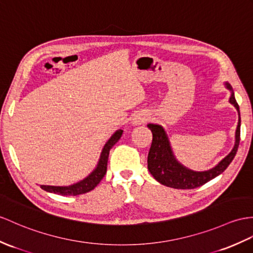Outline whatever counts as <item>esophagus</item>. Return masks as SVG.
I'll return each mask as SVG.
<instances>
[{
  "label": "esophagus",
  "instance_id": "1",
  "mask_svg": "<svg viewBox=\"0 0 253 253\" xmlns=\"http://www.w3.org/2000/svg\"><path fill=\"white\" fill-rule=\"evenodd\" d=\"M147 120H148L147 115L140 113L134 117L132 120V125L133 126H140V125H143V123H145Z\"/></svg>",
  "mask_w": 253,
  "mask_h": 253
}]
</instances>
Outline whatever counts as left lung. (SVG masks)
I'll return each instance as SVG.
<instances>
[{
	"label": "left lung",
	"mask_w": 253,
	"mask_h": 253,
	"mask_svg": "<svg viewBox=\"0 0 253 253\" xmlns=\"http://www.w3.org/2000/svg\"><path fill=\"white\" fill-rule=\"evenodd\" d=\"M224 85L231 92L229 102L236 108L238 113V123L235 131V144H234L231 152L211 169L203 171L192 170L182 165L176 159L165 128L160 125L149 123L147 126L152 133V144L149 155H148V169H149L150 174L157 181L166 187L174 189H194L203 186L209 180L222 174L227 166L231 164L239 146L240 113L232 85L226 82Z\"/></svg>",
	"instance_id": "8db88e82"
}]
</instances>
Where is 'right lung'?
<instances>
[{
	"label": "right lung",
	"instance_id": "1",
	"mask_svg": "<svg viewBox=\"0 0 253 253\" xmlns=\"http://www.w3.org/2000/svg\"><path fill=\"white\" fill-rule=\"evenodd\" d=\"M122 133V130H117L112 136H110V138L106 141V144L103 147L100 159H98V162L95 166V169L92 170L87 177L84 178L83 180L70 184V186H41V188L47 191V192L60 195H79L93 190L103 179V177L105 176L107 170L109 150L112 149L113 146L120 139Z\"/></svg>",
	"mask_w": 253,
	"mask_h": 253
}]
</instances>
